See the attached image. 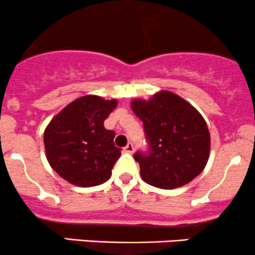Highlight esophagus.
I'll list each match as a JSON object with an SVG mask.
<instances>
[{"mask_svg":"<svg viewBox=\"0 0 255 255\" xmlns=\"http://www.w3.org/2000/svg\"><path fill=\"white\" fill-rule=\"evenodd\" d=\"M123 151H125V152H127V153H133L134 152V145L132 144V142H129L127 146L123 147Z\"/></svg>","mask_w":255,"mask_h":255,"instance_id":"34e87169","label":"esophagus"}]
</instances>
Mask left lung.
Masks as SVG:
<instances>
[{"mask_svg": "<svg viewBox=\"0 0 255 255\" xmlns=\"http://www.w3.org/2000/svg\"><path fill=\"white\" fill-rule=\"evenodd\" d=\"M133 113L144 125L149 152H135L141 179L164 190L186 185L205 169L211 135L202 115L183 98L161 91L149 100L134 99Z\"/></svg>", "mask_w": 255, "mask_h": 255, "instance_id": "8db88e82", "label": "left lung"}]
</instances>
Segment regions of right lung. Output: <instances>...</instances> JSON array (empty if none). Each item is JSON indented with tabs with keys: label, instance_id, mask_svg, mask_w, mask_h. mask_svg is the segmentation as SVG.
<instances>
[{
	"label": "right lung",
	"instance_id": "add662e5",
	"mask_svg": "<svg viewBox=\"0 0 255 255\" xmlns=\"http://www.w3.org/2000/svg\"><path fill=\"white\" fill-rule=\"evenodd\" d=\"M116 106V99L85 96L53 117L44 130V150L61 178L82 187L110 179L121 149L115 146V132L106 129L104 121Z\"/></svg>",
	"mask_w": 255,
	"mask_h": 255
}]
</instances>
